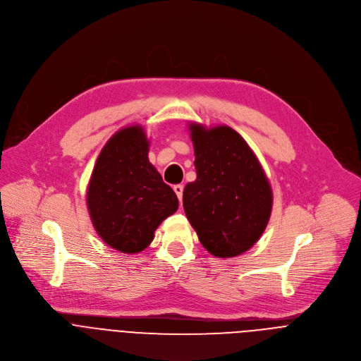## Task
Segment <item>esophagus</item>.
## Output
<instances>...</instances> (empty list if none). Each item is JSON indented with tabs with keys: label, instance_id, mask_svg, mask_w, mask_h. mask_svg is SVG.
Returning <instances> with one entry per match:
<instances>
[{
	"label": "esophagus",
	"instance_id": "1",
	"mask_svg": "<svg viewBox=\"0 0 361 361\" xmlns=\"http://www.w3.org/2000/svg\"><path fill=\"white\" fill-rule=\"evenodd\" d=\"M173 190H174V192L177 194L178 200L181 201V200H183V191H184V187H183L181 184H177V185H174V187H173Z\"/></svg>",
	"mask_w": 361,
	"mask_h": 361
}]
</instances>
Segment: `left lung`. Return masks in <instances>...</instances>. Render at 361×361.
Returning <instances> with one entry per match:
<instances>
[{
	"instance_id": "8db88e82",
	"label": "left lung",
	"mask_w": 361,
	"mask_h": 361,
	"mask_svg": "<svg viewBox=\"0 0 361 361\" xmlns=\"http://www.w3.org/2000/svg\"><path fill=\"white\" fill-rule=\"evenodd\" d=\"M197 180L183 194L185 215L215 257L247 252L263 235L273 208L266 173L246 140L229 126L190 123Z\"/></svg>"
}]
</instances>
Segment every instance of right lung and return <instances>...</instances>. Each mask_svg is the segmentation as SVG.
Wrapping results in <instances>:
<instances>
[{
	"label": "right lung",
	"mask_w": 361,
	"mask_h": 361,
	"mask_svg": "<svg viewBox=\"0 0 361 361\" xmlns=\"http://www.w3.org/2000/svg\"><path fill=\"white\" fill-rule=\"evenodd\" d=\"M147 153L142 126L118 130L102 147L87 188V208L97 233L128 255L145 250L157 226L178 208L176 192Z\"/></svg>",
	"instance_id": "obj_1"
}]
</instances>
